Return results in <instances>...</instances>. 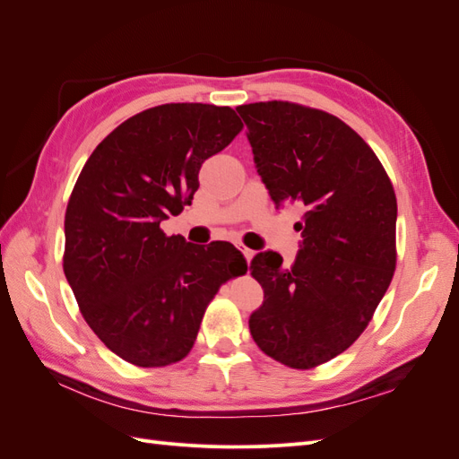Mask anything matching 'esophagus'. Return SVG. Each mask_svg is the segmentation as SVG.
Masks as SVG:
<instances>
[{"instance_id":"esophagus-1","label":"esophagus","mask_w":459,"mask_h":459,"mask_svg":"<svg viewBox=\"0 0 459 459\" xmlns=\"http://www.w3.org/2000/svg\"><path fill=\"white\" fill-rule=\"evenodd\" d=\"M239 251L243 253V256H245V260H247V262H251V258L255 256V253L251 251V248H247V247H239Z\"/></svg>"}]
</instances>
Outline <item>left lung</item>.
Instances as JSON below:
<instances>
[{
  "instance_id": "obj_1",
  "label": "left lung",
  "mask_w": 459,
  "mask_h": 459,
  "mask_svg": "<svg viewBox=\"0 0 459 459\" xmlns=\"http://www.w3.org/2000/svg\"><path fill=\"white\" fill-rule=\"evenodd\" d=\"M238 113L277 211H304L290 266L273 251L251 262L264 302L248 329L277 362L310 369L349 349L391 285L394 189L369 145L337 117L287 101L241 105Z\"/></svg>"
}]
</instances>
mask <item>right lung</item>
I'll return each instance as SVG.
<instances>
[{
	"label": "right lung",
	"instance_id": "right-lung-1",
	"mask_svg": "<svg viewBox=\"0 0 459 459\" xmlns=\"http://www.w3.org/2000/svg\"><path fill=\"white\" fill-rule=\"evenodd\" d=\"M243 128L230 107L169 103L122 122L82 169L65 216L66 281L108 351L140 368L186 358L206 304L243 255L166 238L160 221L199 189L203 162Z\"/></svg>",
	"mask_w": 459,
	"mask_h": 459
}]
</instances>
